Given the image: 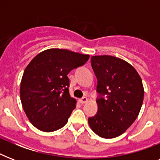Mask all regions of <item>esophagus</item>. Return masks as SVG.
Masks as SVG:
<instances>
[{
	"label": "esophagus",
	"instance_id": "34e87169",
	"mask_svg": "<svg viewBox=\"0 0 160 160\" xmlns=\"http://www.w3.org/2000/svg\"><path fill=\"white\" fill-rule=\"evenodd\" d=\"M88 101V98L86 97H83L81 98V99H80V102L81 103V104H85V103H87Z\"/></svg>",
	"mask_w": 160,
	"mask_h": 160
}]
</instances>
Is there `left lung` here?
<instances>
[{"label": "left lung", "mask_w": 160, "mask_h": 160, "mask_svg": "<svg viewBox=\"0 0 160 160\" xmlns=\"http://www.w3.org/2000/svg\"><path fill=\"white\" fill-rule=\"evenodd\" d=\"M97 77L98 112L88 119L95 134L113 139L126 131L138 117L144 100V87L136 70L112 55L91 57Z\"/></svg>", "instance_id": "8db88e82"}]
</instances>
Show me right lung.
<instances>
[{"instance_id": "add662e5", "label": "right lung", "mask_w": 160, "mask_h": 160, "mask_svg": "<svg viewBox=\"0 0 160 160\" xmlns=\"http://www.w3.org/2000/svg\"><path fill=\"white\" fill-rule=\"evenodd\" d=\"M90 55L63 49H49L32 59L21 79L20 96L31 124L44 132L62 128L76 105L69 93L68 74Z\"/></svg>"}]
</instances>
